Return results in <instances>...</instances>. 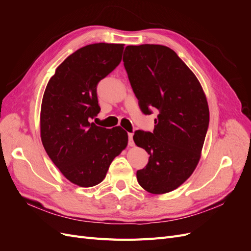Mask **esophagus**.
<instances>
[{"label": "esophagus", "mask_w": 251, "mask_h": 251, "mask_svg": "<svg viewBox=\"0 0 251 251\" xmlns=\"http://www.w3.org/2000/svg\"><path fill=\"white\" fill-rule=\"evenodd\" d=\"M128 146H130V147H134L135 146L132 133H128Z\"/></svg>", "instance_id": "34e87169"}]
</instances>
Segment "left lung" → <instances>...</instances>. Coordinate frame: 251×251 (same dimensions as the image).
<instances>
[{"instance_id":"obj_1","label":"left lung","mask_w":251,"mask_h":251,"mask_svg":"<svg viewBox=\"0 0 251 251\" xmlns=\"http://www.w3.org/2000/svg\"><path fill=\"white\" fill-rule=\"evenodd\" d=\"M128 80L144 114L157 110L153 133L136 131V146L150 155L137 171L147 192L170 193L191 177L201 158L209 124L206 96L198 78L177 53L161 45L127 46Z\"/></svg>"}]
</instances>
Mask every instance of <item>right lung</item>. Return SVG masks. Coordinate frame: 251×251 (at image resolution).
<instances>
[{"mask_svg":"<svg viewBox=\"0 0 251 251\" xmlns=\"http://www.w3.org/2000/svg\"><path fill=\"white\" fill-rule=\"evenodd\" d=\"M124 44H91L68 56L44 92L40 126L45 151L64 176L81 187L97 185L127 146L121 126L90 123L100 111L97 83L121 62Z\"/></svg>","mask_w":251,"mask_h":251,"instance_id":"add662e5","label":"right lung"}]
</instances>
